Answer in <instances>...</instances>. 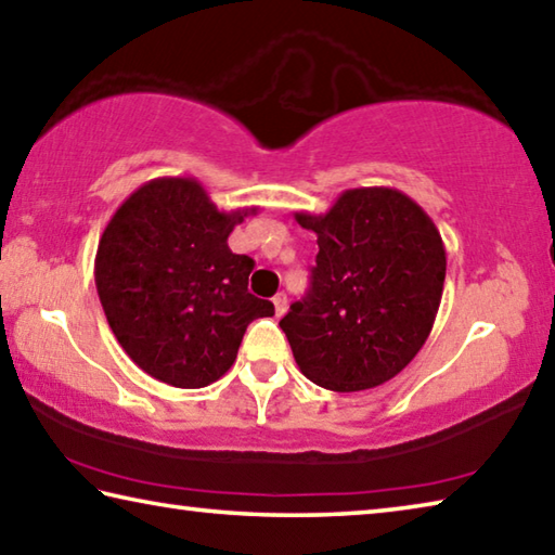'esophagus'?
Listing matches in <instances>:
<instances>
[{
  "label": "esophagus",
  "instance_id": "esophagus-1",
  "mask_svg": "<svg viewBox=\"0 0 555 555\" xmlns=\"http://www.w3.org/2000/svg\"><path fill=\"white\" fill-rule=\"evenodd\" d=\"M271 304H274V310H276V318L284 315V312L288 310V298L284 294H276L274 298H271Z\"/></svg>",
  "mask_w": 555,
  "mask_h": 555
}]
</instances>
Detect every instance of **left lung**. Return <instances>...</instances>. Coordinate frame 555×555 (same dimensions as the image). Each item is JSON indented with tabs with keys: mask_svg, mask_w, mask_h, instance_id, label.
Segmentation results:
<instances>
[{
	"mask_svg": "<svg viewBox=\"0 0 555 555\" xmlns=\"http://www.w3.org/2000/svg\"><path fill=\"white\" fill-rule=\"evenodd\" d=\"M296 220L320 247L308 296L279 322L300 374L335 392L398 376L427 341L444 291L435 220L390 186L347 189L327 214Z\"/></svg>",
	"mask_w": 555,
	"mask_h": 555,
	"instance_id": "left-lung-1",
	"label": "left lung"
}]
</instances>
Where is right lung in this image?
Returning a JSON list of instances; mask_svg holds the SVG:
<instances>
[{
    "label": "right lung",
    "instance_id": "add662e5",
    "mask_svg": "<svg viewBox=\"0 0 555 555\" xmlns=\"http://www.w3.org/2000/svg\"><path fill=\"white\" fill-rule=\"evenodd\" d=\"M257 208L218 210L194 177L145 181L111 216L94 259L108 327L135 364L204 388L235 364L251 320L274 306L247 291L255 261L228 237Z\"/></svg>",
    "mask_w": 555,
    "mask_h": 555
}]
</instances>
